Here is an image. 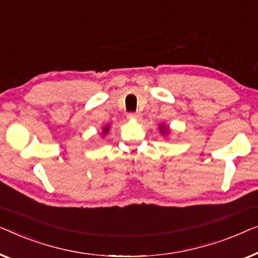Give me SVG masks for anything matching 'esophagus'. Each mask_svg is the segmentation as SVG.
Here are the masks:
<instances>
[{"instance_id": "esophagus-1", "label": "esophagus", "mask_w": 258, "mask_h": 258, "mask_svg": "<svg viewBox=\"0 0 258 258\" xmlns=\"http://www.w3.org/2000/svg\"><path fill=\"white\" fill-rule=\"evenodd\" d=\"M127 118L130 119V120H138V119L141 118V114L140 113H128Z\"/></svg>"}]
</instances>
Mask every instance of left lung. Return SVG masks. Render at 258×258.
Masks as SVG:
<instances>
[{
	"label": "left lung",
	"mask_w": 258,
	"mask_h": 258,
	"mask_svg": "<svg viewBox=\"0 0 258 258\" xmlns=\"http://www.w3.org/2000/svg\"><path fill=\"white\" fill-rule=\"evenodd\" d=\"M159 131H160L161 136H164V137H167V136H168V134L170 133L169 126H167V125H165V124H160V125H159Z\"/></svg>",
	"instance_id": "8db88e82"
}]
</instances>
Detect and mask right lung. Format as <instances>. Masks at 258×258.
I'll list each match as a JSON object with an SVG mask.
<instances>
[{
  "mask_svg": "<svg viewBox=\"0 0 258 258\" xmlns=\"http://www.w3.org/2000/svg\"><path fill=\"white\" fill-rule=\"evenodd\" d=\"M101 128H103L101 130V137H105L108 133V131H110V125H105Z\"/></svg>",
  "mask_w": 258,
  "mask_h": 258,
  "instance_id": "obj_1",
  "label": "right lung"
}]
</instances>
